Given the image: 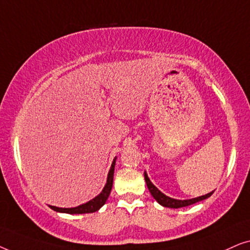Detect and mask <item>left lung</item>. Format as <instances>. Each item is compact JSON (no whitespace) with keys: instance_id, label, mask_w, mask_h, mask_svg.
<instances>
[{"instance_id":"obj_1","label":"left lung","mask_w":250,"mask_h":250,"mask_svg":"<svg viewBox=\"0 0 250 250\" xmlns=\"http://www.w3.org/2000/svg\"><path fill=\"white\" fill-rule=\"evenodd\" d=\"M145 180H146V187H148V189L150 191V193L152 194V197L155 198V199L158 201V203L162 205L164 207H168V208H181V207H186V206H190V205L192 204H196L198 201H201L204 199H206V198L210 197L213 192H209L207 194H205V196H201V197H198V198H193V199H188V200H176V199H173V198H169L165 196V194L160 192V191L157 189V188L153 186L151 183V181L149 180L148 175H146V173H145Z\"/></svg>"}]
</instances>
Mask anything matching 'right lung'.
<instances>
[{
	"instance_id": "right-lung-1",
	"label": "right lung",
	"mask_w": 250,
	"mask_h": 250,
	"mask_svg": "<svg viewBox=\"0 0 250 250\" xmlns=\"http://www.w3.org/2000/svg\"><path fill=\"white\" fill-rule=\"evenodd\" d=\"M115 163H116V158L114 159V162L111 164V168L108 173V177H107V183L102 190V192L94 198L88 201L86 204L81 205V206L74 207V208H59L56 206H50L53 210L59 211V213H67V214H85V213H94L100 209V208L104 206L107 201L109 194H110L111 188H112V181H114V170H115Z\"/></svg>"
}]
</instances>
